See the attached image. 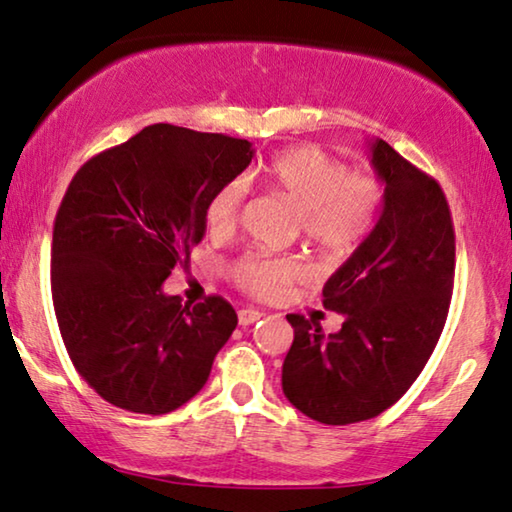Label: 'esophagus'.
<instances>
[{
    "instance_id": "34e87169",
    "label": "esophagus",
    "mask_w": 512,
    "mask_h": 512,
    "mask_svg": "<svg viewBox=\"0 0 512 512\" xmlns=\"http://www.w3.org/2000/svg\"><path fill=\"white\" fill-rule=\"evenodd\" d=\"M261 318H263V311L251 309V306H247V309H240V311H238V322H240L242 327L254 325V322H258Z\"/></svg>"
}]
</instances>
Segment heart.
<instances>
[{"instance_id": "heart-1", "label": "heart", "mask_w": 512, "mask_h": 512, "mask_svg": "<svg viewBox=\"0 0 512 512\" xmlns=\"http://www.w3.org/2000/svg\"><path fill=\"white\" fill-rule=\"evenodd\" d=\"M261 176L274 194L300 210L304 238L325 254H348L373 231L384 203L382 180L348 164L318 146H295L272 155ZM249 194L247 178H231L210 194L206 226L215 235H229L238 226ZM306 267L295 256L254 251L231 265V277L245 293L272 300L290 283L300 281Z\"/></svg>"}]
</instances>
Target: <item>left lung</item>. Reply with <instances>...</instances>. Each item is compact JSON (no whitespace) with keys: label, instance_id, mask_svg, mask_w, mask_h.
I'll return each mask as SVG.
<instances>
[{"label":"left lung","instance_id":"left-lung-1","mask_svg":"<svg viewBox=\"0 0 512 512\" xmlns=\"http://www.w3.org/2000/svg\"><path fill=\"white\" fill-rule=\"evenodd\" d=\"M384 183L375 229L322 288L325 309L343 313L336 334L290 313L283 359L286 398L327 426L359 423L403 398L442 336L453 295L455 231L442 187L384 139L371 144Z\"/></svg>","mask_w":512,"mask_h":512}]
</instances>
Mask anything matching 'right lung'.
<instances>
[{
	"label": "right lung",
	"mask_w": 512,
	"mask_h": 512,
	"mask_svg": "<svg viewBox=\"0 0 512 512\" xmlns=\"http://www.w3.org/2000/svg\"><path fill=\"white\" fill-rule=\"evenodd\" d=\"M247 139L148 125L84 162L52 231V302L68 357L121 410L167 414L206 384L238 316L183 304L162 281L190 263L210 194L249 167Z\"/></svg>",
	"instance_id": "add662e5"
}]
</instances>
